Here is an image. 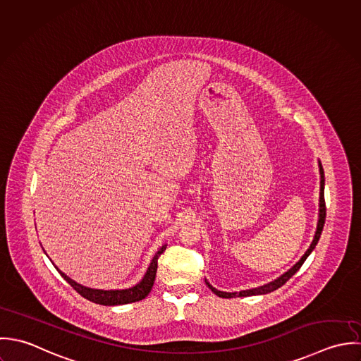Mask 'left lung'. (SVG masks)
<instances>
[{
    "label": "left lung",
    "instance_id": "8db88e82",
    "mask_svg": "<svg viewBox=\"0 0 361 361\" xmlns=\"http://www.w3.org/2000/svg\"><path fill=\"white\" fill-rule=\"evenodd\" d=\"M319 174H321V190H319V219H318V226H317V231H315V235H314V240L310 245V248L305 251V254L301 257V259L291 268L288 269L286 274H283L281 278H278L276 281L268 283V285H264V286H259L257 288H250V290H243L240 293H226V291H220L217 288L211 286L208 282V288H211L216 295L221 297V298H233V297H247V295H258V294H267V293H271L276 288H282L288 279L301 268V265L304 264V261L307 259V257L311 254V251L315 248L319 237H321V233H322V228H324V224H325V217H326V207H325V197H324V184H325V180H324V169H322V164L319 163Z\"/></svg>",
    "mask_w": 361,
    "mask_h": 361
}]
</instances>
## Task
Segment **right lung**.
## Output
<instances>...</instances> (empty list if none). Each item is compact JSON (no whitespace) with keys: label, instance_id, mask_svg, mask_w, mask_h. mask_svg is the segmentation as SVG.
Wrapping results in <instances>:
<instances>
[{"label":"right lung","instance_id":"obj_1","mask_svg":"<svg viewBox=\"0 0 361 361\" xmlns=\"http://www.w3.org/2000/svg\"><path fill=\"white\" fill-rule=\"evenodd\" d=\"M166 245H163L156 255L153 257L146 274H145L144 279L135 285L134 288H124V290H97V288H89L73 282V279H70L66 274H63L61 271H59L61 274V276L73 286L82 297L87 298L89 301H93L96 304H102V305H120V304H128V302H135L145 298L150 290L153 288L154 283V278H156V271H157V259L164 252Z\"/></svg>","mask_w":361,"mask_h":361}]
</instances>
